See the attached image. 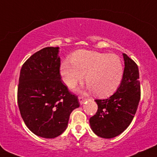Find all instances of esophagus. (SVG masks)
I'll use <instances>...</instances> for the list:
<instances>
[{
	"mask_svg": "<svg viewBox=\"0 0 157 157\" xmlns=\"http://www.w3.org/2000/svg\"><path fill=\"white\" fill-rule=\"evenodd\" d=\"M78 99H79V102H80V105H82L85 103V101H86V99H85V98H83L82 96H79Z\"/></svg>",
	"mask_w": 157,
	"mask_h": 157,
	"instance_id": "34e87169",
	"label": "esophagus"
}]
</instances>
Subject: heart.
I'll use <instances>...</instances> for the list:
<instances>
[{
	"label": "heart",
	"instance_id": "b5f03b06",
	"mask_svg": "<svg viewBox=\"0 0 157 157\" xmlns=\"http://www.w3.org/2000/svg\"><path fill=\"white\" fill-rule=\"evenodd\" d=\"M71 61H64L60 69L63 81L69 88L85 75L88 90L97 96L106 97L114 93L122 82L124 66L117 55L81 50L73 54Z\"/></svg>",
	"mask_w": 157,
	"mask_h": 157
}]
</instances>
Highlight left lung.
Here are the masks:
<instances>
[{
    "mask_svg": "<svg viewBox=\"0 0 157 157\" xmlns=\"http://www.w3.org/2000/svg\"><path fill=\"white\" fill-rule=\"evenodd\" d=\"M124 75L116 92L106 99H96L98 110L90 118L92 130L104 138L119 136L130 125L140 98L139 71L136 62L123 53Z\"/></svg>",
    "mask_w": 157,
    "mask_h": 157,
    "instance_id": "1",
    "label": "left lung"
}]
</instances>
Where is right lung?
<instances>
[{
  "label": "right lung",
  "mask_w": 157,
  "mask_h": 157,
  "mask_svg": "<svg viewBox=\"0 0 157 157\" xmlns=\"http://www.w3.org/2000/svg\"><path fill=\"white\" fill-rule=\"evenodd\" d=\"M59 47L32 55L20 71L17 101L21 117L37 136L53 138L67 128L69 116L80 106L77 96L63 84Z\"/></svg>",
  "instance_id": "add662e5"
}]
</instances>
